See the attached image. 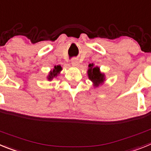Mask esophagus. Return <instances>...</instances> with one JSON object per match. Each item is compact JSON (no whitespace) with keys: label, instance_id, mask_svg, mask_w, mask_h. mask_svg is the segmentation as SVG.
<instances>
[{"label":"esophagus","instance_id":"34e87169","mask_svg":"<svg viewBox=\"0 0 151 151\" xmlns=\"http://www.w3.org/2000/svg\"><path fill=\"white\" fill-rule=\"evenodd\" d=\"M71 65H73V66H77V65H79V61H78V59H77V58H73V59L71 60Z\"/></svg>","mask_w":151,"mask_h":151}]
</instances>
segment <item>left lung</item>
Returning <instances> with one entry per match:
<instances>
[{
	"mask_svg": "<svg viewBox=\"0 0 151 151\" xmlns=\"http://www.w3.org/2000/svg\"><path fill=\"white\" fill-rule=\"evenodd\" d=\"M88 77L91 81H93L96 86H98L99 84L104 81V74L99 71V68L98 67H93V64L89 65Z\"/></svg>",
	"mask_w": 151,
	"mask_h": 151,
	"instance_id": "obj_1",
	"label": "left lung"
}]
</instances>
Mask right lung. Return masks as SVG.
I'll list each match as a JSON object with an SVG mask.
<instances>
[{"instance_id": "add662e5", "label": "right lung", "mask_w": 151, "mask_h": 151, "mask_svg": "<svg viewBox=\"0 0 151 151\" xmlns=\"http://www.w3.org/2000/svg\"><path fill=\"white\" fill-rule=\"evenodd\" d=\"M61 70V67L60 66V65H57V66H55L53 70H52V71H51L50 73H49V75H48V79L49 80V81L52 80L54 77H55L56 76L58 75V74H59Z\"/></svg>"}]
</instances>
